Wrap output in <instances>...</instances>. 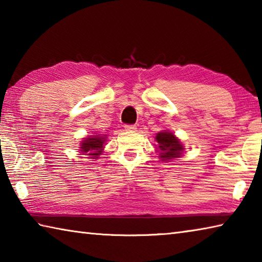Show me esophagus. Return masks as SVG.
<instances>
[{
    "label": "esophagus",
    "instance_id": "1",
    "mask_svg": "<svg viewBox=\"0 0 262 262\" xmlns=\"http://www.w3.org/2000/svg\"><path fill=\"white\" fill-rule=\"evenodd\" d=\"M125 129L127 132H134V130H136V126L135 125H125Z\"/></svg>",
    "mask_w": 262,
    "mask_h": 262
}]
</instances>
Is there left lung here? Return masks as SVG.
I'll return each mask as SVG.
<instances>
[{
    "label": "left lung",
    "instance_id": "1",
    "mask_svg": "<svg viewBox=\"0 0 262 262\" xmlns=\"http://www.w3.org/2000/svg\"><path fill=\"white\" fill-rule=\"evenodd\" d=\"M156 140L158 142V151L160 158L164 160L179 158L182 155L183 146L181 145L180 140L169 132H160L157 134Z\"/></svg>",
    "mask_w": 262,
    "mask_h": 262
}]
</instances>
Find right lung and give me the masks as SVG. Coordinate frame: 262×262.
I'll return each instance as SVG.
<instances>
[{"label":"right lung","instance_id":"obj_1","mask_svg":"<svg viewBox=\"0 0 262 262\" xmlns=\"http://www.w3.org/2000/svg\"><path fill=\"white\" fill-rule=\"evenodd\" d=\"M104 142H105V139H104L103 136H94V137H88V139H85L82 143H81V151L82 154H87L89 152L88 156H92L93 158H97L99 156V154H102V147Z\"/></svg>","mask_w":262,"mask_h":262}]
</instances>
